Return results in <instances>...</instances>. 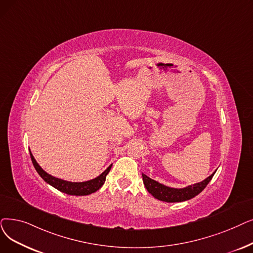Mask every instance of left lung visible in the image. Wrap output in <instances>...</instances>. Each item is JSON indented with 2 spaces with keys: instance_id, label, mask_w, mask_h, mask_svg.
<instances>
[{
  "instance_id": "1",
  "label": "left lung",
  "mask_w": 253,
  "mask_h": 253,
  "mask_svg": "<svg viewBox=\"0 0 253 253\" xmlns=\"http://www.w3.org/2000/svg\"><path fill=\"white\" fill-rule=\"evenodd\" d=\"M214 173L215 172H213L210 177H208L201 183L188 186V187H185L182 189L168 187V186H164L156 181L152 180L145 173H142V181H144L147 190L155 197V199L167 203H178L190 200L192 197L201 193L206 188V186L209 184V182L212 180Z\"/></svg>"
}]
</instances>
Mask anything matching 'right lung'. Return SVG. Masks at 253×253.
Instances as JSON below:
<instances>
[{"label": "right lung", "mask_w": 253, "mask_h": 253, "mask_svg": "<svg viewBox=\"0 0 253 253\" xmlns=\"http://www.w3.org/2000/svg\"><path fill=\"white\" fill-rule=\"evenodd\" d=\"M30 155L33 162V166H34L35 169L37 170V172L43 180H44L46 183H48L49 185H51L52 187H54L56 189L70 195H87L97 191L104 184L106 174L112 169V166H109L99 175V177H97L93 180L86 181V182H81V183H74V182L64 181V180L52 177V175L48 174L39 167V164L36 162V160L34 159V156L32 155L31 152H30Z\"/></svg>", "instance_id": "1"}]
</instances>
